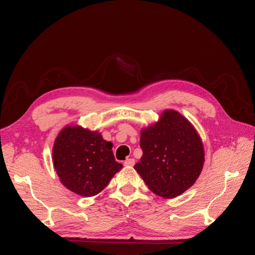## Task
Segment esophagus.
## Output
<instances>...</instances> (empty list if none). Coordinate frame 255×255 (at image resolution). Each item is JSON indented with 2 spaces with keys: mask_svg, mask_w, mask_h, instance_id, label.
<instances>
[{
  "mask_svg": "<svg viewBox=\"0 0 255 255\" xmlns=\"http://www.w3.org/2000/svg\"><path fill=\"white\" fill-rule=\"evenodd\" d=\"M135 165V159L134 158H128L126 161H125V166H134Z\"/></svg>",
  "mask_w": 255,
  "mask_h": 255,
  "instance_id": "34e87169",
  "label": "esophagus"
}]
</instances>
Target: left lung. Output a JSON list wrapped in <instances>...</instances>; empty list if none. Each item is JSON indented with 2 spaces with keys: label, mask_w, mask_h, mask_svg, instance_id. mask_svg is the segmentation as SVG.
<instances>
[{
  "label": "left lung",
  "mask_w": 255,
  "mask_h": 255,
  "mask_svg": "<svg viewBox=\"0 0 255 255\" xmlns=\"http://www.w3.org/2000/svg\"><path fill=\"white\" fill-rule=\"evenodd\" d=\"M142 156L134 168L149 189L175 198L195 184L204 164V148L194 126L179 112L166 110L140 132Z\"/></svg>",
  "instance_id": "8db88e82"
}]
</instances>
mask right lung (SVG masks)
<instances>
[{"label":"right lung","instance_id":"right-lung-1","mask_svg":"<svg viewBox=\"0 0 255 255\" xmlns=\"http://www.w3.org/2000/svg\"><path fill=\"white\" fill-rule=\"evenodd\" d=\"M113 143L98 130L67 126L54 141V169L61 184L76 195L92 197L101 192L121 170L116 161Z\"/></svg>","mask_w":255,"mask_h":255}]
</instances>
